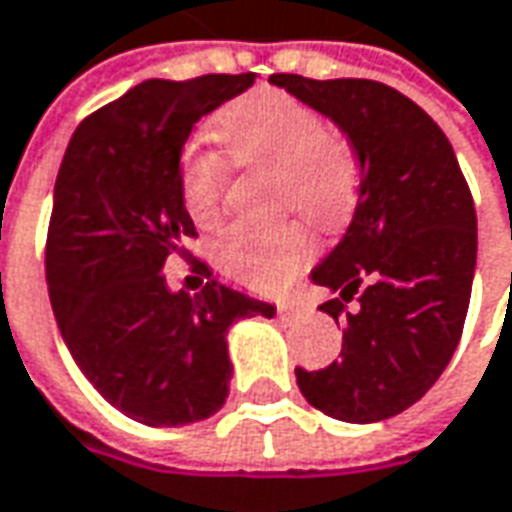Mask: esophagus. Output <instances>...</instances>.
I'll return each instance as SVG.
<instances>
[{
  "label": "esophagus",
  "mask_w": 512,
  "mask_h": 512,
  "mask_svg": "<svg viewBox=\"0 0 512 512\" xmlns=\"http://www.w3.org/2000/svg\"><path fill=\"white\" fill-rule=\"evenodd\" d=\"M276 310H279L282 319H302L307 313V307L302 305L299 299H282V302L276 305Z\"/></svg>",
  "instance_id": "obj_1"
}]
</instances>
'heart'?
<instances>
[{
	"label": "heart",
	"instance_id": "obj_1",
	"mask_svg": "<svg viewBox=\"0 0 512 512\" xmlns=\"http://www.w3.org/2000/svg\"><path fill=\"white\" fill-rule=\"evenodd\" d=\"M216 133L242 168L276 170V199L299 207L316 225L333 227L347 219L359 193V165L350 145L330 133L316 108L285 90H253L219 116ZM225 162L202 148L182 159L179 190L190 219L210 225L225 199ZM313 253L305 222L276 225L236 222L213 242L216 267L239 285L273 290L293 279Z\"/></svg>",
	"mask_w": 512,
	"mask_h": 512
}]
</instances>
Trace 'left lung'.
<instances>
[{
	"label": "left lung",
	"mask_w": 512,
	"mask_h": 512,
	"mask_svg": "<svg viewBox=\"0 0 512 512\" xmlns=\"http://www.w3.org/2000/svg\"><path fill=\"white\" fill-rule=\"evenodd\" d=\"M347 133L362 165L344 239L313 267L336 299L319 310L344 325L342 359L296 367L307 402L339 422H382L436 384L462 339L476 270V207L444 130L390 85L273 73ZM356 298L360 310L346 313Z\"/></svg>",
	"instance_id": "obj_1"
}]
</instances>
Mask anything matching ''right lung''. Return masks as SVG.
Returning <instances> with one entry per match:
<instances>
[{"mask_svg": "<svg viewBox=\"0 0 512 512\" xmlns=\"http://www.w3.org/2000/svg\"><path fill=\"white\" fill-rule=\"evenodd\" d=\"M256 73L148 79L85 116L53 187L45 276L56 325L88 382L133 422L179 427L213 416L233 364L227 330L276 307L219 285L170 293L162 267L196 236L179 190L193 125Z\"/></svg>", "mask_w": 512, "mask_h": 512, "instance_id": "add662e5", "label": "right lung"}]
</instances>
